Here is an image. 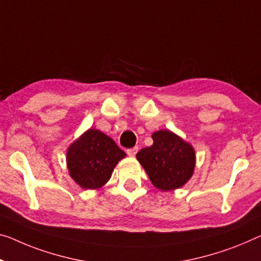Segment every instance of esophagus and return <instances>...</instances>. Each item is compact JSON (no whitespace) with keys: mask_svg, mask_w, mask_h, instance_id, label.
<instances>
[{"mask_svg":"<svg viewBox=\"0 0 261 261\" xmlns=\"http://www.w3.org/2000/svg\"><path fill=\"white\" fill-rule=\"evenodd\" d=\"M139 148L138 147H134V148H129V149H127V154L129 156H135L136 153H138Z\"/></svg>","mask_w":261,"mask_h":261,"instance_id":"34e87169","label":"esophagus"}]
</instances>
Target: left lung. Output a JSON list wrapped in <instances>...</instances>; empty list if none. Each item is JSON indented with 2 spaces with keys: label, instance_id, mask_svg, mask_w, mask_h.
Wrapping results in <instances>:
<instances>
[{
  "label": "left lung",
  "instance_id": "obj_1",
  "mask_svg": "<svg viewBox=\"0 0 261 261\" xmlns=\"http://www.w3.org/2000/svg\"><path fill=\"white\" fill-rule=\"evenodd\" d=\"M151 139L154 143L136 154L151 183L162 191L183 187L194 174L195 149L168 129L155 132Z\"/></svg>",
  "mask_w": 261,
  "mask_h": 261
}]
</instances>
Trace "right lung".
<instances>
[{"instance_id":"1","label":"right lung","mask_w":261,"mask_h":261,"mask_svg":"<svg viewBox=\"0 0 261 261\" xmlns=\"http://www.w3.org/2000/svg\"><path fill=\"white\" fill-rule=\"evenodd\" d=\"M125 156L110 136L90 128L67 148V169L83 189H100L110 181L115 166Z\"/></svg>"}]
</instances>
